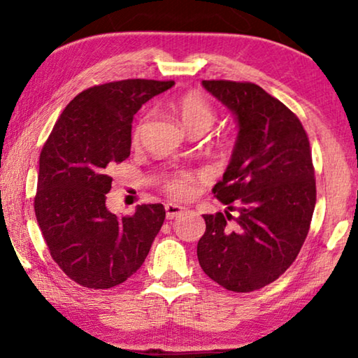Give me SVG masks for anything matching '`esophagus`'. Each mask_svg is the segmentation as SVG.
<instances>
[{"instance_id": "34e87169", "label": "esophagus", "mask_w": 358, "mask_h": 358, "mask_svg": "<svg viewBox=\"0 0 358 358\" xmlns=\"http://www.w3.org/2000/svg\"><path fill=\"white\" fill-rule=\"evenodd\" d=\"M183 213H185V207H180L177 203H166L167 220H173V217H177Z\"/></svg>"}]
</instances>
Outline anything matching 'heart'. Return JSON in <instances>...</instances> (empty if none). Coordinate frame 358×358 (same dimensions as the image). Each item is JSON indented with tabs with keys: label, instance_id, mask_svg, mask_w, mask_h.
I'll return each instance as SVG.
<instances>
[{
	"label": "heart",
	"instance_id": "b5f03b06",
	"mask_svg": "<svg viewBox=\"0 0 358 358\" xmlns=\"http://www.w3.org/2000/svg\"><path fill=\"white\" fill-rule=\"evenodd\" d=\"M173 112L191 134H203L210 131L216 121V110L208 99L201 93H186L173 102ZM147 123V115L137 121L132 131V142H137L142 136L143 126ZM197 175L189 171H177L167 173L161 178L162 189L173 199H189L196 189Z\"/></svg>",
	"mask_w": 358,
	"mask_h": 358
}]
</instances>
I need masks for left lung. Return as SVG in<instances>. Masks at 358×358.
<instances>
[{
  "instance_id": "obj_1",
  "label": "left lung",
  "mask_w": 358,
  "mask_h": 358,
  "mask_svg": "<svg viewBox=\"0 0 358 358\" xmlns=\"http://www.w3.org/2000/svg\"><path fill=\"white\" fill-rule=\"evenodd\" d=\"M237 117L238 137L216 199L237 216L203 215L197 257L232 292L276 281L299 256L316 205L310 138L296 115L251 82L203 80Z\"/></svg>"
}]
</instances>
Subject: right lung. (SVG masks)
<instances>
[{"label":"right lung","mask_w":358,"mask_h":358,"mask_svg":"<svg viewBox=\"0 0 358 358\" xmlns=\"http://www.w3.org/2000/svg\"><path fill=\"white\" fill-rule=\"evenodd\" d=\"M173 80L108 82L72 99L39 156L36 220L52 259L88 289H110L141 268L166 217L162 203L120 217L106 207L110 169L131 155V123Z\"/></svg>","instance_id":"obj_1"}]
</instances>
